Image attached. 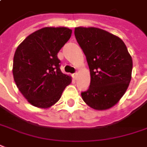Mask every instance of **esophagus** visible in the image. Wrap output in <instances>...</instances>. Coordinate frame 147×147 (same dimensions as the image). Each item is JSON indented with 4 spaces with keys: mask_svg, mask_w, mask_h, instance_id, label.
Wrapping results in <instances>:
<instances>
[{
    "mask_svg": "<svg viewBox=\"0 0 147 147\" xmlns=\"http://www.w3.org/2000/svg\"><path fill=\"white\" fill-rule=\"evenodd\" d=\"M73 78H74V79H76V78H77V76H78V74H77V73H75V74H73Z\"/></svg>",
    "mask_w": 147,
    "mask_h": 147,
    "instance_id": "34e87169",
    "label": "esophagus"
}]
</instances>
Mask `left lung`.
I'll use <instances>...</instances> for the list:
<instances>
[{"label":"left lung","instance_id":"left-lung-1","mask_svg":"<svg viewBox=\"0 0 147 147\" xmlns=\"http://www.w3.org/2000/svg\"><path fill=\"white\" fill-rule=\"evenodd\" d=\"M76 39L85 54L90 84L82 98L90 108L113 107L129 85L133 61L121 39L96 27H76Z\"/></svg>","mask_w":147,"mask_h":147}]
</instances>
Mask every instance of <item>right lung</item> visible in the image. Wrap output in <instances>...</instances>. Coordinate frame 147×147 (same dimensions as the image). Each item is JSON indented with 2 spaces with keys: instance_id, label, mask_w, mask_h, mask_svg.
Masks as SVG:
<instances>
[{
  "instance_id": "right-lung-1",
  "label": "right lung",
  "mask_w": 147,
  "mask_h": 147,
  "mask_svg": "<svg viewBox=\"0 0 147 147\" xmlns=\"http://www.w3.org/2000/svg\"><path fill=\"white\" fill-rule=\"evenodd\" d=\"M67 27H44L28 35L17 48L13 75L17 86L34 107L48 108L57 102L71 82L60 69L57 53L70 39Z\"/></svg>"
}]
</instances>
